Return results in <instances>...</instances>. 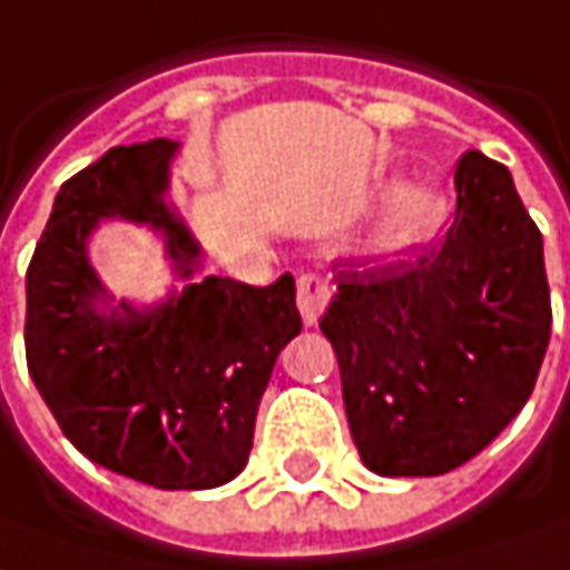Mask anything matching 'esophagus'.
Wrapping results in <instances>:
<instances>
[{"label": "esophagus", "mask_w": 570, "mask_h": 570, "mask_svg": "<svg viewBox=\"0 0 570 570\" xmlns=\"http://www.w3.org/2000/svg\"><path fill=\"white\" fill-rule=\"evenodd\" d=\"M328 299H332V289H328V284L318 274H303L299 277V284H296V303H299L303 322L309 328L318 325V318H322V312L328 306Z\"/></svg>", "instance_id": "obj_1"}]
</instances>
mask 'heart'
Wrapping results in <instances>:
<instances>
[{"label": "heart", "mask_w": 570, "mask_h": 570, "mask_svg": "<svg viewBox=\"0 0 570 570\" xmlns=\"http://www.w3.org/2000/svg\"><path fill=\"white\" fill-rule=\"evenodd\" d=\"M446 216H450V200H446L443 190H436L431 185L409 187V190H402L395 197L376 245L389 255L409 252L414 245L436 236L440 226L446 223Z\"/></svg>", "instance_id": "obj_1"}]
</instances>
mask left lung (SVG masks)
Segmentation results:
<instances>
[{"mask_svg":"<svg viewBox=\"0 0 570 570\" xmlns=\"http://www.w3.org/2000/svg\"><path fill=\"white\" fill-rule=\"evenodd\" d=\"M318 328L332 341L351 436L385 479L443 475L527 405L552 332L542 236L510 171L456 165V223L440 252L337 264Z\"/></svg>","mask_w":570,"mask_h":570,"instance_id":"8db88e82","label":"left lung"}]
</instances>
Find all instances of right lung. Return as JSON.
I'll use <instances>...</instances> for the list:
<instances>
[{"label":"right lung","instance_id":"1","mask_svg":"<svg viewBox=\"0 0 570 570\" xmlns=\"http://www.w3.org/2000/svg\"><path fill=\"white\" fill-rule=\"evenodd\" d=\"M175 139L114 146L60 187L28 267L24 351L66 440L117 475L165 491H204L245 469L261 395L299 334L296 284L197 277L200 245L165 200ZM105 218L159 232L186 281L139 311L87 258Z\"/></svg>","mask_w":570,"mask_h":570}]
</instances>
